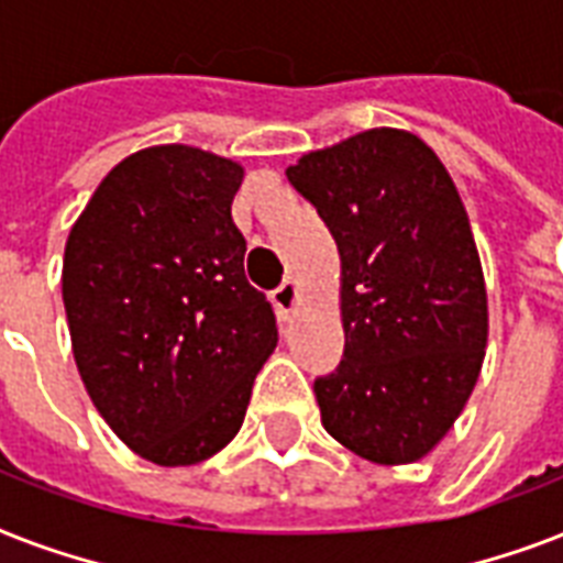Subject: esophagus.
I'll return each mask as SVG.
<instances>
[{
  "mask_svg": "<svg viewBox=\"0 0 563 563\" xmlns=\"http://www.w3.org/2000/svg\"><path fill=\"white\" fill-rule=\"evenodd\" d=\"M272 300L274 307H277V312H280V318H289L291 312H295V303H298V286H295V280H283L280 286L272 291Z\"/></svg>",
  "mask_w": 563,
  "mask_h": 563,
  "instance_id": "esophagus-1",
  "label": "esophagus"
}]
</instances>
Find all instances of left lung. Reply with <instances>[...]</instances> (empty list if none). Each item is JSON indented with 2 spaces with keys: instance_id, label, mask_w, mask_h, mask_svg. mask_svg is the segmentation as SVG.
Instances as JSON below:
<instances>
[{
  "instance_id": "1",
  "label": "left lung",
  "mask_w": 563,
  "mask_h": 563,
  "mask_svg": "<svg viewBox=\"0 0 563 563\" xmlns=\"http://www.w3.org/2000/svg\"><path fill=\"white\" fill-rule=\"evenodd\" d=\"M286 178L342 256L344 356L316 379L321 423L368 462H418L462 415L488 344L459 189L435 152L397 128L303 154Z\"/></svg>"
}]
</instances>
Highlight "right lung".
I'll use <instances>...</instances> for the list:
<instances>
[{
    "label": "right lung",
    "mask_w": 563,
    "mask_h": 563,
    "mask_svg": "<svg viewBox=\"0 0 563 563\" xmlns=\"http://www.w3.org/2000/svg\"><path fill=\"white\" fill-rule=\"evenodd\" d=\"M242 175L192 145L143 148L101 180L66 239L64 307L84 388L161 467L233 441L277 347L230 216Z\"/></svg>",
    "instance_id": "obj_1"
}]
</instances>
